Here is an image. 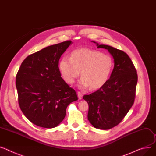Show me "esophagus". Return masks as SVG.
Instances as JSON below:
<instances>
[{
  "label": "esophagus",
  "mask_w": 156,
  "mask_h": 156,
  "mask_svg": "<svg viewBox=\"0 0 156 156\" xmlns=\"http://www.w3.org/2000/svg\"><path fill=\"white\" fill-rule=\"evenodd\" d=\"M77 94H78V98H79L80 100L82 99V98H83V93H82L81 92H80V91H78Z\"/></svg>",
  "instance_id": "34e87169"
}]
</instances>
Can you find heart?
<instances>
[{
  "label": "heart",
  "instance_id": "1",
  "mask_svg": "<svg viewBox=\"0 0 156 156\" xmlns=\"http://www.w3.org/2000/svg\"><path fill=\"white\" fill-rule=\"evenodd\" d=\"M59 68L65 81L73 84L81 71L82 78L79 87L93 89L100 88L109 79L113 68L112 58L101 51L88 48H79L73 51L70 58L63 56Z\"/></svg>",
  "mask_w": 156,
  "mask_h": 156
}]
</instances>
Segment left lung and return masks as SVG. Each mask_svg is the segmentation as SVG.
Instances as JSON below:
<instances>
[{
	"instance_id": "1",
	"label": "left lung",
	"mask_w": 156,
	"mask_h": 156,
	"mask_svg": "<svg viewBox=\"0 0 156 156\" xmlns=\"http://www.w3.org/2000/svg\"><path fill=\"white\" fill-rule=\"evenodd\" d=\"M114 59V68L108 81L97 91L85 95L88 103V120L95 128L108 130L125 117L133 104L137 83V74L132 60L122 50L104 44Z\"/></svg>"
}]
</instances>
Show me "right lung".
I'll return each instance as SVG.
<instances>
[{
    "instance_id": "add662e5",
    "label": "right lung",
    "mask_w": 156,
    "mask_h": 156,
    "mask_svg": "<svg viewBox=\"0 0 156 156\" xmlns=\"http://www.w3.org/2000/svg\"><path fill=\"white\" fill-rule=\"evenodd\" d=\"M71 41L48 46L28 56L16 78L19 105L26 118L41 127L58 126L67 107L78 100L75 90L61 77L59 60Z\"/></svg>"
}]
</instances>
